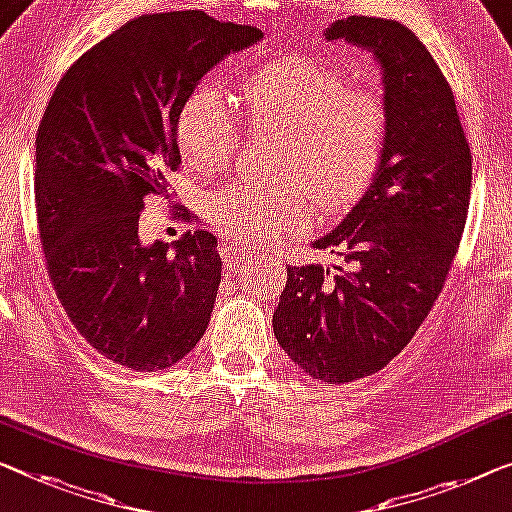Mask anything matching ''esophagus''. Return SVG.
<instances>
[{
  "label": "esophagus",
  "mask_w": 512,
  "mask_h": 512,
  "mask_svg": "<svg viewBox=\"0 0 512 512\" xmlns=\"http://www.w3.org/2000/svg\"><path fill=\"white\" fill-rule=\"evenodd\" d=\"M218 250H220V257H223V262L227 264V266H234V264H243V262H257V255H253V253H248L246 248L241 246V243H236V241H223L218 246Z\"/></svg>",
  "instance_id": "1"
}]
</instances>
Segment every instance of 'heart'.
Instances as JSON below:
<instances>
[{
  "instance_id": "obj_1",
  "label": "heart",
  "mask_w": 512,
  "mask_h": 512,
  "mask_svg": "<svg viewBox=\"0 0 512 512\" xmlns=\"http://www.w3.org/2000/svg\"><path fill=\"white\" fill-rule=\"evenodd\" d=\"M241 110L253 133L282 135L276 174L282 186L239 181L204 197L216 232L266 243L310 223L312 200L345 211L372 186L386 156L391 114L375 87L352 85L345 68L312 55L257 66L241 87ZM177 147L197 172L225 165L243 144L241 119L225 91L200 82L174 124Z\"/></svg>"
}]
</instances>
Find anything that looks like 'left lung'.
<instances>
[{"mask_svg":"<svg viewBox=\"0 0 512 512\" xmlns=\"http://www.w3.org/2000/svg\"><path fill=\"white\" fill-rule=\"evenodd\" d=\"M326 38L377 57L391 131L372 186L312 243L345 266H287L273 333L312 379L347 384L391 363L444 289L467 223L471 151L451 85L411 29L349 15Z\"/></svg>","mask_w":512,"mask_h":512,"instance_id":"1","label":"left lung"}]
</instances>
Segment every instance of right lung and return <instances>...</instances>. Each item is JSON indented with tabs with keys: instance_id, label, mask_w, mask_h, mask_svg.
I'll list each match as a JSON object with an SVG mask.
<instances>
[{
	"instance_id": "1",
	"label": "right lung",
	"mask_w": 512,
	"mask_h": 512,
	"mask_svg": "<svg viewBox=\"0 0 512 512\" xmlns=\"http://www.w3.org/2000/svg\"><path fill=\"white\" fill-rule=\"evenodd\" d=\"M257 27L204 11L140 15L64 73L36 133V213L48 276L98 354L137 372L170 368L207 331L223 262L216 236L142 246L149 195L170 200L181 163L174 124L218 61ZM174 216L188 211L174 204Z\"/></svg>"
}]
</instances>
